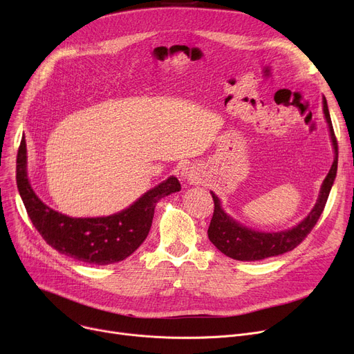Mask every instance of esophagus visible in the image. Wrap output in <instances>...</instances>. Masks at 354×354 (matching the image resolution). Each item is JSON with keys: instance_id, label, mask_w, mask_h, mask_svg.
Returning <instances> with one entry per match:
<instances>
[{"instance_id": "esophagus-1", "label": "esophagus", "mask_w": 354, "mask_h": 354, "mask_svg": "<svg viewBox=\"0 0 354 354\" xmlns=\"http://www.w3.org/2000/svg\"><path fill=\"white\" fill-rule=\"evenodd\" d=\"M182 175H183L185 178H188V179H191V178H192V175H191L189 172H185V171H183V174H182Z\"/></svg>"}]
</instances>
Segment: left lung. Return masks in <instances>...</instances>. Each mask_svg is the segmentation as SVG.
I'll use <instances>...</instances> for the list:
<instances>
[{"label": "left lung", "mask_w": 354, "mask_h": 354, "mask_svg": "<svg viewBox=\"0 0 354 354\" xmlns=\"http://www.w3.org/2000/svg\"><path fill=\"white\" fill-rule=\"evenodd\" d=\"M323 110L326 120L328 123L330 136L334 147V162L322 185L317 203H315L308 216L304 218L299 225H295L294 228L287 231L258 232L239 225L238 222L228 216L222 211L218 196L214 192H211L214 198V215L208 228V238L222 254H225L230 258L238 259V261H258V259L281 255L284 252L294 250L297 245H300L304 238L311 232L314 225L317 224L320 215L324 211L334 178H336L339 160L337 139L333 130L326 97L323 99Z\"/></svg>", "instance_id": "obj_1"}]
</instances>
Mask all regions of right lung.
<instances>
[{"label": "right lung", "instance_id": "add662e5", "mask_svg": "<svg viewBox=\"0 0 354 354\" xmlns=\"http://www.w3.org/2000/svg\"><path fill=\"white\" fill-rule=\"evenodd\" d=\"M17 187L35 230L55 251L91 266L123 261L146 239L160 198L178 192L175 176L147 191L127 209L102 218H70L48 208L27 179V147L23 138L17 153Z\"/></svg>", "mask_w": 354, "mask_h": 354}]
</instances>
